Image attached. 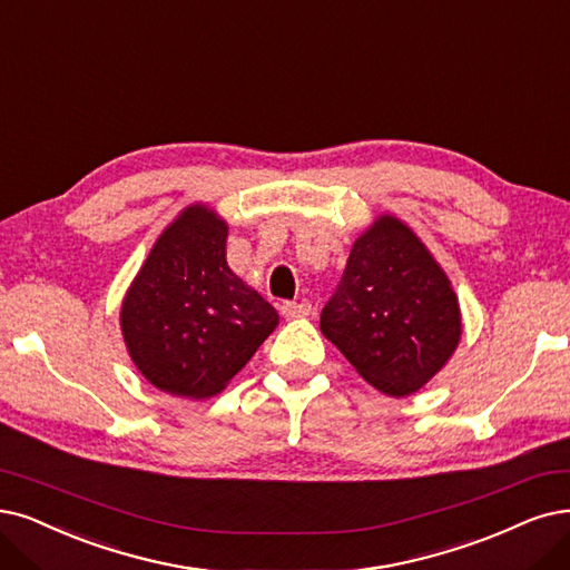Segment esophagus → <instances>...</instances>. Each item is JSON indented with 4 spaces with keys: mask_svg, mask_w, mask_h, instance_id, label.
Listing matches in <instances>:
<instances>
[{
    "mask_svg": "<svg viewBox=\"0 0 570 570\" xmlns=\"http://www.w3.org/2000/svg\"><path fill=\"white\" fill-rule=\"evenodd\" d=\"M309 312H312L309 303H284L282 305V314L286 320H301V317H307Z\"/></svg>",
    "mask_w": 570,
    "mask_h": 570,
    "instance_id": "34e87169",
    "label": "esophagus"
}]
</instances>
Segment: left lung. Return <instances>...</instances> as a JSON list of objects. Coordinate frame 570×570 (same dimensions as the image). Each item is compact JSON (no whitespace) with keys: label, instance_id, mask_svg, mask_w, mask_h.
I'll return each mask as SVG.
<instances>
[{"label":"left lung","instance_id":"obj_1","mask_svg":"<svg viewBox=\"0 0 570 570\" xmlns=\"http://www.w3.org/2000/svg\"><path fill=\"white\" fill-rule=\"evenodd\" d=\"M320 328L368 385L399 399L449 364L462 312L449 274L423 239L383 214L354 239Z\"/></svg>","mask_w":570,"mask_h":570}]
</instances>
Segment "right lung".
Returning <instances> with one entry per match:
<instances>
[{
    "label": "right lung",
    "instance_id": "1",
    "mask_svg": "<svg viewBox=\"0 0 570 570\" xmlns=\"http://www.w3.org/2000/svg\"><path fill=\"white\" fill-rule=\"evenodd\" d=\"M227 229L216 208L185 206L126 288L119 309L126 352L166 394L216 396L279 324L277 309L229 269Z\"/></svg>",
    "mask_w": 570,
    "mask_h": 570
}]
</instances>
